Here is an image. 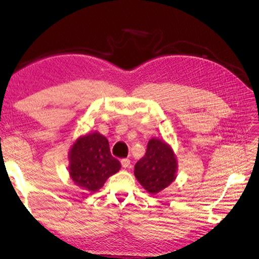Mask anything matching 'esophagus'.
I'll use <instances>...</instances> for the list:
<instances>
[{"instance_id":"34e87169","label":"esophagus","mask_w":259,"mask_h":259,"mask_svg":"<svg viewBox=\"0 0 259 259\" xmlns=\"http://www.w3.org/2000/svg\"><path fill=\"white\" fill-rule=\"evenodd\" d=\"M121 164H122V166H123L124 168H126V167H130L131 161H130V159H122V160H121Z\"/></svg>"}]
</instances>
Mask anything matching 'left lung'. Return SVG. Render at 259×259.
<instances>
[{"mask_svg":"<svg viewBox=\"0 0 259 259\" xmlns=\"http://www.w3.org/2000/svg\"><path fill=\"white\" fill-rule=\"evenodd\" d=\"M177 162L171 148L159 139H150L144 158L135 165L134 174L149 193H159L176 177Z\"/></svg>","mask_w":259,"mask_h":259,"instance_id":"left-lung-1","label":"left lung"}]
</instances>
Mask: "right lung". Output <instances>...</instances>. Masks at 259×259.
I'll use <instances>...</instances> for the list:
<instances>
[{
	"instance_id": "add662e5",
	"label": "right lung",
	"mask_w": 259,
	"mask_h": 259,
	"mask_svg": "<svg viewBox=\"0 0 259 259\" xmlns=\"http://www.w3.org/2000/svg\"><path fill=\"white\" fill-rule=\"evenodd\" d=\"M120 167V161L111 155L107 138L99 133L79 138L70 150L69 174L85 191L99 190Z\"/></svg>"
}]
</instances>
